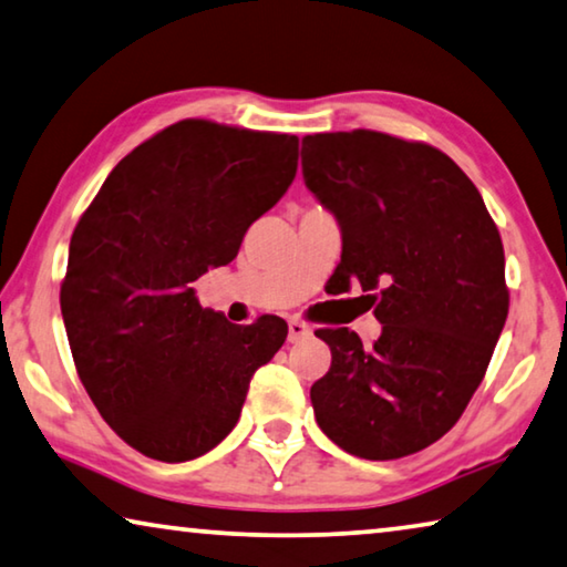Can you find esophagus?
I'll list each match as a JSON object with an SVG mask.
<instances>
[{"mask_svg": "<svg viewBox=\"0 0 567 567\" xmlns=\"http://www.w3.org/2000/svg\"><path fill=\"white\" fill-rule=\"evenodd\" d=\"M310 336H312V328L308 326V322H302V320L287 322V340H290V343H300V340L310 338Z\"/></svg>", "mask_w": 567, "mask_h": 567, "instance_id": "esophagus-1", "label": "esophagus"}]
</instances>
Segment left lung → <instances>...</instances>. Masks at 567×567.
I'll return each mask as SVG.
<instances>
[{
    "mask_svg": "<svg viewBox=\"0 0 567 567\" xmlns=\"http://www.w3.org/2000/svg\"><path fill=\"white\" fill-rule=\"evenodd\" d=\"M302 176L343 231L338 292L361 285L373 346L320 328L330 371L310 401L330 442L361 460L416 454L452 429L505 328V249L470 176L442 151L379 131L302 138Z\"/></svg>",
    "mask_w": 567,
    "mask_h": 567,
    "instance_id": "8db88e82",
    "label": "left lung"
}]
</instances>
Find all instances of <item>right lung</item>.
<instances>
[{
    "instance_id": "add662e5",
    "label": "right lung",
    "mask_w": 567,
    "mask_h": 567,
    "mask_svg": "<svg viewBox=\"0 0 567 567\" xmlns=\"http://www.w3.org/2000/svg\"><path fill=\"white\" fill-rule=\"evenodd\" d=\"M295 174L298 136L188 118L133 148L80 217L60 287L70 350L105 424L151 460L217 446L282 348V318L231 326L194 282L237 257Z\"/></svg>"
}]
</instances>
